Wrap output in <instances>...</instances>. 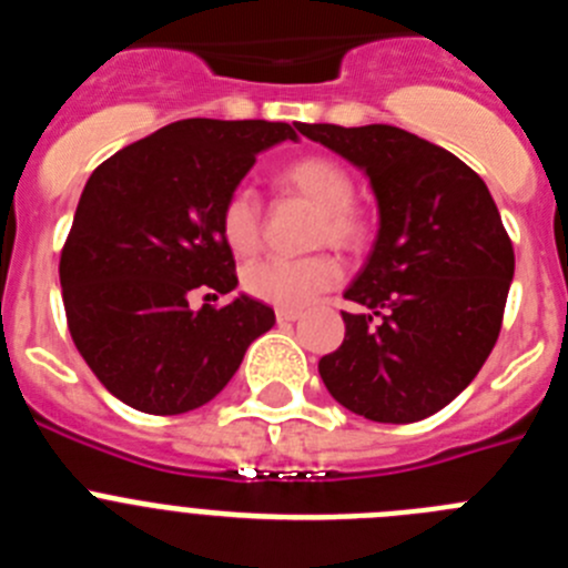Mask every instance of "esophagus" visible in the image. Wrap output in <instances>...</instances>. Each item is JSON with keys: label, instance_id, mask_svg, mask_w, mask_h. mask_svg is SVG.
Wrapping results in <instances>:
<instances>
[{"label": "esophagus", "instance_id": "1", "mask_svg": "<svg viewBox=\"0 0 568 568\" xmlns=\"http://www.w3.org/2000/svg\"><path fill=\"white\" fill-rule=\"evenodd\" d=\"M275 318H278L281 324H284V321H298V318H301V310H295V307H278V310H275Z\"/></svg>", "mask_w": 568, "mask_h": 568}]
</instances>
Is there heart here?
Masks as SVG:
<instances>
[{
  "label": "heart",
  "mask_w": 568,
  "mask_h": 568,
  "mask_svg": "<svg viewBox=\"0 0 568 568\" xmlns=\"http://www.w3.org/2000/svg\"><path fill=\"white\" fill-rule=\"evenodd\" d=\"M281 193L301 195L318 207L310 244L355 255L373 239V224L355 204L353 173L324 153H307L290 162L275 175ZM219 233L230 253L247 258L261 244V204L253 190L235 187L219 210ZM341 267L329 253H313L304 258H258L244 267L241 284L253 298L275 307H304L338 281Z\"/></svg>",
  "instance_id": "heart-1"
}]
</instances>
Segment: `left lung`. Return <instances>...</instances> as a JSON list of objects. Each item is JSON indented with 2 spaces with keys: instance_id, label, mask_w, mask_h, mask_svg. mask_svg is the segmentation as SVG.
I'll return each instance as SVG.
<instances>
[{
  "instance_id": "8db88e82",
  "label": "left lung",
  "mask_w": 568,
  "mask_h": 568,
  "mask_svg": "<svg viewBox=\"0 0 568 568\" xmlns=\"http://www.w3.org/2000/svg\"><path fill=\"white\" fill-rule=\"evenodd\" d=\"M366 170L381 230L344 293V344L318 361L329 395L378 424H413L458 398L504 324L515 250L484 179L393 124H298Z\"/></svg>"
}]
</instances>
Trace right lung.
<instances>
[{"instance_id": "1", "label": "right lung", "mask_w": 568, "mask_h": 568, "mask_svg": "<svg viewBox=\"0 0 568 568\" xmlns=\"http://www.w3.org/2000/svg\"><path fill=\"white\" fill-rule=\"evenodd\" d=\"M284 139H295L284 122L184 119L113 153L84 184L59 258L68 329L104 389L139 413L213 400L275 324L247 295L202 310L190 295L235 290L219 210Z\"/></svg>"}]
</instances>
